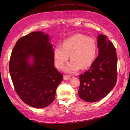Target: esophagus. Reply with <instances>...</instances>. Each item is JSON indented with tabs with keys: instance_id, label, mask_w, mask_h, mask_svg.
Listing matches in <instances>:
<instances>
[{
	"instance_id": "esophagus-1",
	"label": "esophagus",
	"mask_w": 130,
	"mask_h": 130,
	"mask_svg": "<svg viewBox=\"0 0 130 130\" xmlns=\"http://www.w3.org/2000/svg\"><path fill=\"white\" fill-rule=\"evenodd\" d=\"M70 79V76L68 75H64L63 76V79L64 80H69Z\"/></svg>"
}]
</instances>
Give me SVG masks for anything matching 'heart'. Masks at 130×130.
Returning <instances> with one entry per match:
<instances>
[{
  "label": "heart",
  "instance_id": "heart-1",
  "mask_svg": "<svg viewBox=\"0 0 130 130\" xmlns=\"http://www.w3.org/2000/svg\"><path fill=\"white\" fill-rule=\"evenodd\" d=\"M96 44L93 38L85 35H74L63 42L62 47L57 46L54 50V59L56 67L62 68L69 56L72 60L67 65L65 71L70 73L81 68H88L96 57Z\"/></svg>",
  "mask_w": 130,
  "mask_h": 130
}]
</instances>
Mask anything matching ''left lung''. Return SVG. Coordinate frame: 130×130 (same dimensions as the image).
Wrapping results in <instances>:
<instances>
[{"instance_id":"left-lung-1","label":"left lung","mask_w":130,"mask_h":130,"mask_svg":"<svg viewBox=\"0 0 130 130\" xmlns=\"http://www.w3.org/2000/svg\"><path fill=\"white\" fill-rule=\"evenodd\" d=\"M98 56L89 70L80 74L79 96L93 103L105 97L117 82V57L114 44L100 34L97 37Z\"/></svg>"}]
</instances>
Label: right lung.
Here are the masks:
<instances>
[{"instance_id":"obj_1","label":"right lung","mask_w":130,"mask_h":130,"mask_svg":"<svg viewBox=\"0 0 130 130\" xmlns=\"http://www.w3.org/2000/svg\"><path fill=\"white\" fill-rule=\"evenodd\" d=\"M54 63L53 45L47 34L34 32L18 40L10 57L9 70L14 89L24 103L43 108L54 100L63 76Z\"/></svg>"}]
</instances>
